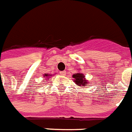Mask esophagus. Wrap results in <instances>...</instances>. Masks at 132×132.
<instances>
[{
    "label": "esophagus",
    "instance_id": "1",
    "mask_svg": "<svg viewBox=\"0 0 132 132\" xmlns=\"http://www.w3.org/2000/svg\"><path fill=\"white\" fill-rule=\"evenodd\" d=\"M61 76H66V72L65 71H60V73H59Z\"/></svg>",
    "mask_w": 132,
    "mask_h": 132
}]
</instances>
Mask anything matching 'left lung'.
Instances as JSON below:
<instances>
[{
  "label": "left lung",
  "mask_w": 132,
  "mask_h": 132,
  "mask_svg": "<svg viewBox=\"0 0 132 132\" xmlns=\"http://www.w3.org/2000/svg\"><path fill=\"white\" fill-rule=\"evenodd\" d=\"M73 80L76 83V84L78 86H80L81 88H85L86 85L88 84V80H86L85 76L81 73H74L73 75Z\"/></svg>",
  "instance_id": "obj_1"
}]
</instances>
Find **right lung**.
Returning <instances> with one entry per match:
<instances>
[{
	"label": "right lung",
	"instance_id": "add662e5",
	"mask_svg": "<svg viewBox=\"0 0 132 132\" xmlns=\"http://www.w3.org/2000/svg\"><path fill=\"white\" fill-rule=\"evenodd\" d=\"M52 75H50V74H46V73H45V74L44 75V77H46V78H48V77H49V76H52Z\"/></svg>",
	"mask_w": 132,
	"mask_h": 132
}]
</instances>
